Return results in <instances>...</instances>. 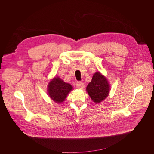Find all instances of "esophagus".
<instances>
[{"instance_id":"obj_1","label":"esophagus","mask_w":154,"mask_h":154,"mask_svg":"<svg viewBox=\"0 0 154 154\" xmlns=\"http://www.w3.org/2000/svg\"><path fill=\"white\" fill-rule=\"evenodd\" d=\"M76 87L78 88H80V89H83V88L85 87V85L83 84V83L82 82H78L76 83Z\"/></svg>"}]
</instances>
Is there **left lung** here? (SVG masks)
<instances>
[{
  "label": "left lung",
  "mask_w": 154,
  "mask_h": 154,
  "mask_svg": "<svg viewBox=\"0 0 154 154\" xmlns=\"http://www.w3.org/2000/svg\"><path fill=\"white\" fill-rule=\"evenodd\" d=\"M110 85L106 78L100 72H96L88 83L86 91L91 100L96 103H100L109 96Z\"/></svg>",
  "instance_id": "8db88e82"
}]
</instances>
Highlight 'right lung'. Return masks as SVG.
<instances>
[{
    "label": "right lung",
    "mask_w": 154,
    "mask_h": 154,
    "mask_svg": "<svg viewBox=\"0 0 154 154\" xmlns=\"http://www.w3.org/2000/svg\"><path fill=\"white\" fill-rule=\"evenodd\" d=\"M73 89L72 86L64 82L61 78L57 76L51 80L48 87V94L57 103H62L66 100L69 93Z\"/></svg>",
    "instance_id": "1"
}]
</instances>
